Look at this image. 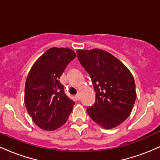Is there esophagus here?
I'll return each mask as SVG.
<instances>
[{
	"instance_id": "obj_1",
	"label": "esophagus",
	"mask_w": 160,
	"mask_h": 160,
	"mask_svg": "<svg viewBox=\"0 0 160 160\" xmlns=\"http://www.w3.org/2000/svg\"><path fill=\"white\" fill-rule=\"evenodd\" d=\"M75 97H76V98L78 99V100H79V99L80 98V93H78V94L76 95V96H75Z\"/></svg>"
}]
</instances>
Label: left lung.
Masks as SVG:
<instances>
[{"instance_id": "1", "label": "left lung", "mask_w": 160, "mask_h": 160, "mask_svg": "<svg viewBox=\"0 0 160 160\" xmlns=\"http://www.w3.org/2000/svg\"><path fill=\"white\" fill-rule=\"evenodd\" d=\"M77 53L95 92V104L87 107L88 114L102 127H117L128 118L136 99L132 74L120 60L102 49H78Z\"/></svg>"}]
</instances>
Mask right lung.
Segmentation results:
<instances>
[{"instance_id":"1","label":"right lung","mask_w":160,"mask_h":160,"mask_svg":"<svg viewBox=\"0 0 160 160\" xmlns=\"http://www.w3.org/2000/svg\"><path fill=\"white\" fill-rule=\"evenodd\" d=\"M76 57L72 49L52 47L29 71L25 86V104L37 126L52 131L64 125L75 102L65 93L60 77Z\"/></svg>"}]
</instances>
